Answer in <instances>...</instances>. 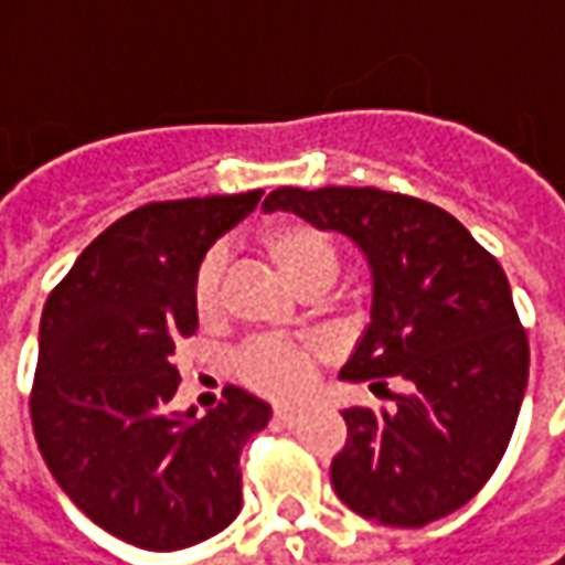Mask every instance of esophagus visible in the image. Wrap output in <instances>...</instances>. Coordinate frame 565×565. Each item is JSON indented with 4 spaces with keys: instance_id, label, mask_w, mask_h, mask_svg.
I'll list each match as a JSON object with an SVG mask.
<instances>
[{
    "instance_id": "obj_1",
    "label": "esophagus",
    "mask_w": 565,
    "mask_h": 565,
    "mask_svg": "<svg viewBox=\"0 0 565 565\" xmlns=\"http://www.w3.org/2000/svg\"><path fill=\"white\" fill-rule=\"evenodd\" d=\"M300 420H303V411L300 407H275V424L278 427L294 429Z\"/></svg>"
}]
</instances>
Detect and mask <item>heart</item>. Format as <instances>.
Here are the masks:
<instances>
[{"instance_id":"1","label":"heart","mask_w":565,"mask_h":565,"mask_svg":"<svg viewBox=\"0 0 565 565\" xmlns=\"http://www.w3.org/2000/svg\"><path fill=\"white\" fill-rule=\"evenodd\" d=\"M265 253L278 265L284 281L294 290H309L316 284L329 287L338 275V249L329 236L303 221H284L262 236ZM224 287H227V249L214 246L209 249L192 278V307L199 319H217L224 309ZM316 348L297 344V341H278V338H258L249 341L234 366L236 376L271 398H297L303 395L316 373Z\"/></svg>"}]
</instances>
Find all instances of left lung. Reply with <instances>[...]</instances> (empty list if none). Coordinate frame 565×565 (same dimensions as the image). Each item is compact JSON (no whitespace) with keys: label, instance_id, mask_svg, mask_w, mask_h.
<instances>
[{"label":"left lung","instance_id":"1","mask_svg":"<svg viewBox=\"0 0 565 565\" xmlns=\"http://www.w3.org/2000/svg\"><path fill=\"white\" fill-rule=\"evenodd\" d=\"M265 211L354 239L373 271L370 326L341 380L392 405L344 411L334 493L395 527L461 509L497 471L527 385V334L500 262L449 211L373 185H281Z\"/></svg>","mask_w":565,"mask_h":565}]
</instances>
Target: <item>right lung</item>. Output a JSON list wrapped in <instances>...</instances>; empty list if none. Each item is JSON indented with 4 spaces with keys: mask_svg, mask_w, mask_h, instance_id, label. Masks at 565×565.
<instances>
[{
    "mask_svg": "<svg viewBox=\"0 0 565 565\" xmlns=\"http://www.w3.org/2000/svg\"><path fill=\"white\" fill-rule=\"evenodd\" d=\"M262 189L151 202L87 246L40 316L31 420L40 455L94 525L141 551H183L243 509L239 452L271 407L243 388L195 420L170 402L195 334L192 278Z\"/></svg>",
    "mask_w": 565,
    "mask_h": 565,
    "instance_id": "1",
    "label": "right lung"
}]
</instances>
